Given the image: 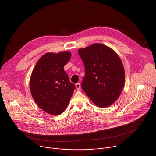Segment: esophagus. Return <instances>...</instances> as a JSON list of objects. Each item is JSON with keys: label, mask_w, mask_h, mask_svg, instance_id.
<instances>
[{"label": "esophagus", "mask_w": 156, "mask_h": 156, "mask_svg": "<svg viewBox=\"0 0 156 156\" xmlns=\"http://www.w3.org/2000/svg\"><path fill=\"white\" fill-rule=\"evenodd\" d=\"M76 89H80V83H76Z\"/></svg>", "instance_id": "1"}]
</instances>
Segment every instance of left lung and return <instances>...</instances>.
I'll return each instance as SVG.
<instances>
[{
    "label": "left lung",
    "mask_w": 156,
    "mask_h": 156,
    "mask_svg": "<svg viewBox=\"0 0 156 156\" xmlns=\"http://www.w3.org/2000/svg\"><path fill=\"white\" fill-rule=\"evenodd\" d=\"M85 69L82 88L100 108L108 107L119 97L124 85L122 62L111 48L94 44L78 50Z\"/></svg>",
    "instance_id": "8db88e82"
}]
</instances>
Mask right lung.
Returning <instances> with one entry per match:
<instances>
[{
  "label": "right lung",
  "mask_w": 156,
  "mask_h": 156,
  "mask_svg": "<svg viewBox=\"0 0 156 156\" xmlns=\"http://www.w3.org/2000/svg\"><path fill=\"white\" fill-rule=\"evenodd\" d=\"M71 56L68 51L47 53L40 58L32 71V96L37 105L50 115H58L65 111L76 88L64 69Z\"/></svg>",
  "instance_id": "1"
}]
</instances>
